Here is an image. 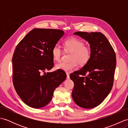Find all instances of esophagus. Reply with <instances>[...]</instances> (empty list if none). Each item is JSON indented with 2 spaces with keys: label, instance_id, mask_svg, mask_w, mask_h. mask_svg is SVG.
Wrapping results in <instances>:
<instances>
[{
  "label": "esophagus",
  "instance_id": "1",
  "mask_svg": "<svg viewBox=\"0 0 128 128\" xmlns=\"http://www.w3.org/2000/svg\"><path fill=\"white\" fill-rule=\"evenodd\" d=\"M66 78L67 79H69L70 78V76H69V73H66Z\"/></svg>",
  "mask_w": 128,
  "mask_h": 128
}]
</instances>
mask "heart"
Segmentation results:
<instances>
[{
    "label": "heart",
    "instance_id": "b5f03b06",
    "mask_svg": "<svg viewBox=\"0 0 128 128\" xmlns=\"http://www.w3.org/2000/svg\"><path fill=\"white\" fill-rule=\"evenodd\" d=\"M64 50L71 53L69 56V62L56 64V69L65 72L72 71L76 68L77 64L80 66H84L90 60L91 56V48L85 45V43L77 38H71L66 40L64 43ZM63 54L62 48L58 45H56L52 50L54 61L60 62Z\"/></svg>",
    "mask_w": 128,
    "mask_h": 128
}]
</instances>
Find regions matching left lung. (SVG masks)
Returning <instances> with one entry per match:
<instances>
[{"label": "left lung", "mask_w": 128, "mask_h": 128, "mask_svg": "<svg viewBox=\"0 0 128 128\" xmlns=\"http://www.w3.org/2000/svg\"><path fill=\"white\" fill-rule=\"evenodd\" d=\"M88 41L91 58L82 68L70 75L74 83L72 97L76 104L86 109L101 103L113 87L116 66V56L106 37L100 32H76Z\"/></svg>", "instance_id": "1"}]
</instances>
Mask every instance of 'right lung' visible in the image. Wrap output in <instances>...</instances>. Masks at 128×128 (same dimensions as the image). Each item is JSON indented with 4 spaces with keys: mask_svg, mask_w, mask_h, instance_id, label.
Returning <instances> with one entry per match:
<instances>
[{
    "mask_svg": "<svg viewBox=\"0 0 128 128\" xmlns=\"http://www.w3.org/2000/svg\"><path fill=\"white\" fill-rule=\"evenodd\" d=\"M64 34L60 30L34 28L16 46L12 59L13 84L30 107L48 104L56 88L66 80V75L62 70L45 72L54 66L52 50Z\"/></svg>",
    "mask_w": 128,
    "mask_h": 128,
    "instance_id": "1",
    "label": "right lung"
}]
</instances>
